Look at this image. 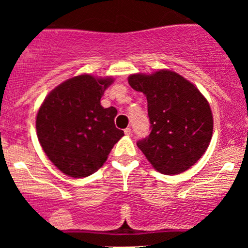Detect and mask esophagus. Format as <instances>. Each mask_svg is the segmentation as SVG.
Instances as JSON below:
<instances>
[{
  "mask_svg": "<svg viewBox=\"0 0 248 248\" xmlns=\"http://www.w3.org/2000/svg\"><path fill=\"white\" fill-rule=\"evenodd\" d=\"M124 134H126V135H130V134H132V129H130L129 127L126 128V129H124Z\"/></svg>",
  "mask_w": 248,
  "mask_h": 248,
  "instance_id": "34e87169",
  "label": "esophagus"
}]
</instances>
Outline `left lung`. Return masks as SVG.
I'll list each match as a JSON object with an SVG mask.
<instances>
[{"instance_id":"obj_1","label":"left lung","mask_w":248,"mask_h":248,"mask_svg":"<svg viewBox=\"0 0 248 248\" xmlns=\"http://www.w3.org/2000/svg\"><path fill=\"white\" fill-rule=\"evenodd\" d=\"M147 96L152 132L138 147L158 172L177 175L192 167L209 147L213 118L205 96L184 77L169 70L128 78Z\"/></svg>"}]
</instances>
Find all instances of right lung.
I'll list each match as a JSON object with an SVG mask.
<instances>
[{"instance_id":"add662e5","label":"right lung","mask_w":248,"mask_h":248,"mask_svg":"<svg viewBox=\"0 0 248 248\" xmlns=\"http://www.w3.org/2000/svg\"><path fill=\"white\" fill-rule=\"evenodd\" d=\"M113 78L81 75L49 93L39 107L36 129L39 143L55 166L73 178L87 177L102 167L124 136L115 127V107L100 104Z\"/></svg>"}]
</instances>
